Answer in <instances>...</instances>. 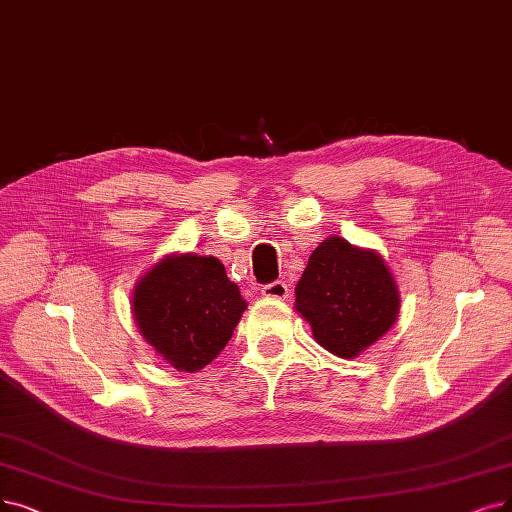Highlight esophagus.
<instances>
[{"mask_svg":"<svg viewBox=\"0 0 512 512\" xmlns=\"http://www.w3.org/2000/svg\"><path fill=\"white\" fill-rule=\"evenodd\" d=\"M262 296L267 298H277V300H285L290 296V290H288V283L285 281H273V283H267L262 285Z\"/></svg>","mask_w":512,"mask_h":512,"instance_id":"1","label":"esophagus"}]
</instances>
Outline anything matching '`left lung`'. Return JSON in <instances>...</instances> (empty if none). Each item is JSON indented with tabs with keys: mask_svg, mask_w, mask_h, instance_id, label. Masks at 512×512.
<instances>
[{
	"mask_svg": "<svg viewBox=\"0 0 512 512\" xmlns=\"http://www.w3.org/2000/svg\"><path fill=\"white\" fill-rule=\"evenodd\" d=\"M296 311L311 323L323 349L355 359L393 327L397 281L378 252L327 237L296 285Z\"/></svg>",
	"mask_w": 512,
	"mask_h": 512,
	"instance_id": "obj_1",
	"label": "left lung"
}]
</instances>
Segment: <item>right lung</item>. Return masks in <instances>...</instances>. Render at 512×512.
<instances>
[{
	"label": "right lung",
	"instance_id": "obj_1",
	"mask_svg": "<svg viewBox=\"0 0 512 512\" xmlns=\"http://www.w3.org/2000/svg\"><path fill=\"white\" fill-rule=\"evenodd\" d=\"M237 285L214 256L170 254L142 275L132 313L157 355L178 372H199L233 336L245 311Z\"/></svg>",
	"mask_w": 512,
	"mask_h": 512
}]
</instances>
